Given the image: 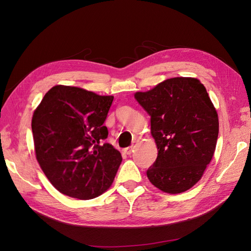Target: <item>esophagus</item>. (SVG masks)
<instances>
[{
  "instance_id": "1",
  "label": "esophagus",
  "mask_w": 251,
  "mask_h": 251,
  "mask_svg": "<svg viewBox=\"0 0 251 251\" xmlns=\"http://www.w3.org/2000/svg\"><path fill=\"white\" fill-rule=\"evenodd\" d=\"M133 150H134V146H131V147H127V148H126L124 151H125V153H126V155H131V154H132V151H133Z\"/></svg>"
}]
</instances>
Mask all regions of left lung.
Instances as JSON below:
<instances>
[{
    "label": "left lung",
    "instance_id": "8db88e82",
    "mask_svg": "<svg viewBox=\"0 0 251 251\" xmlns=\"http://www.w3.org/2000/svg\"><path fill=\"white\" fill-rule=\"evenodd\" d=\"M135 98L151 116L158 149L149 180L168 194L187 191L201 179L218 139V114L206 89L197 78L174 77Z\"/></svg>",
    "mask_w": 251,
    "mask_h": 251
}]
</instances>
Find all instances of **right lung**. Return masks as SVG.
Returning a JSON list of instances; mask_svg holds the SVG:
<instances>
[{"label":"right lung","instance_id":"obj_1","mask_svg":"<svg viewBox=\"0 0 251 251\" xmlns=\"http://www.w3.org/2000/svg\"><path fill=\"white\" fill-rule=\"evenodd\" d=\"M114 100L77 87L54 86L32 116L36 160L62 194L89 200L113 183L123 157L104 142L103 126Z\"/></svg>","mask_w":251,"mask_h":251}]
</instances>
